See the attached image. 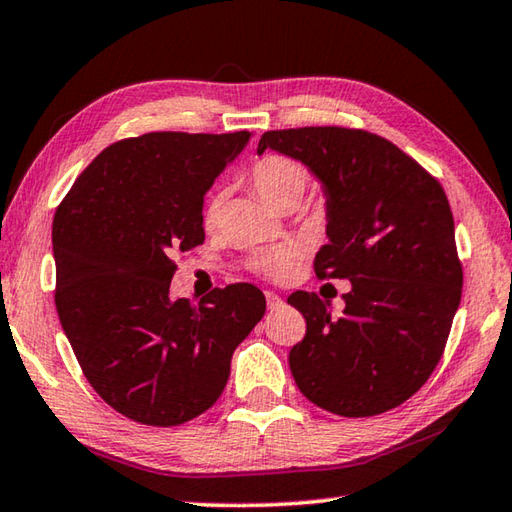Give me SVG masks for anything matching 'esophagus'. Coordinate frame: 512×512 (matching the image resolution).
<instances>
[{
  "mask_svg": "<svg viewBox=\"0 0 512 512\" xmlns=\"http://www.w3.org/2000/svg\"><path fill=\"white\" fill-rule=\"evenodd\" d=\"M266 305H268V309L275 311V309H280V307L284 305V300H282L280 296H277V293L266 291Z\"/></svg>",
  "mask_w": 512,
  "mask_h": 512,
  "instance_id": "1",
  "label": "esophagus"
}]
</instances>
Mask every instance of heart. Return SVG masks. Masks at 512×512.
I'll use <instances>...</instances> for the list:
<instances>
[{
  "instance_id": "obj_1",
  "label": "heart",
  "mask_w": 512,
  "mask_h": 512,
  "mask_svg": "<svg viewBox=\"0 0 512 512\" xmlns=\"http://www.w3.org/2000/svg\"><path fill=\"white\" fill-rule=\"evenodd\" d=\"M250 183L257 189V194L273 207H282L287 203H300L302 194L309 185V173L298 160L287 155H266L250 171ZM221 207V196H214L205 210V223L216 221ZM293 253L289 248L268 250L262 257H257V268L266 275H280L291 264Z\"/></svg>"
}]
</instances>
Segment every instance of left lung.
I'll return each instance as SVG.
<instances>
[{
  "label": "left lung",
  "mask_w": 512,
  "mask_h": 512,
  "mask_svg": "<svg viewBox=\"0 0 512 512\" xmlns=\"http://www.w3.org/2000/svg\"><path fill=\"white\" fill-rule=\"evenodd\" d=\"M273 149L320 180L327 244L320 280H350L341 318L316 293L289 305L307 334L289 352L300 393L329 413L368 418L418 393L443 357L461 302L463 268L443 187L418 162L375 133L341 126L268 131Z\"/></svg>",
  "instance_id": "obj_1"
}]
</instances>
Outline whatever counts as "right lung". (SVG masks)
Here are the masks:
<instances>
[{
	"instance_id": "1",
	"label": "right lung",
	"mask_w": 512,
	"mask_h": 512,
	"mask_svg": "<svg viewBox=\"0 0 512 512\" xmlns=\"http://www.w3.org/2000/svg\"><path fill=\"white\" fill-rule=\"evenodd\" d=\"M248 131L146 133L90 162L54 216L56 309L83 375L112 409L151 427L205 413L266 311L253 284L198 305L169 296L173 255L205 241L203 196Z\"/></svg>"
}]
</instances>
